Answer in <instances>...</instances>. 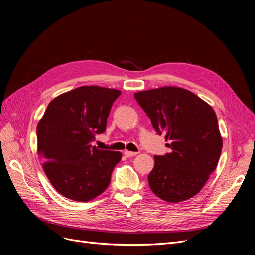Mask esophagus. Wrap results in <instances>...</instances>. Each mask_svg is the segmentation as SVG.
<instances>
[{
	"label": "esophagus",
	"instance_id": "esophagus-1",
	"mask_svg": "<svg viewBox=\"0 0 255 255\" xmlns=\"http://www.w3.org/2000/svg\"><path fill=\"white\" fill-rule=\"evenodd\" d=\"M123 154H125V155H126L127 157H133V156H135V155H136L137 152H130V151L126 150V151H125V153H123Z\"/></svg>",
	"mask_w": 255,
	"mask_h": 255
}]
</instances>
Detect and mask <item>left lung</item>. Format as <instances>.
Listing matches in <instances>:
<instances>
[{"instance_id": "8db88e82", "label": "left lung", "mask_w": 255, "mask_h": 255, "mask_svg": "<svg viewBox=\"0 0 255 255\" xmlns=\"http://www.w3.org/2000/svg\"><path fill=\"white\" fill-rule=\"evenodd\" d=\"M135 99L171 149L154 156L148 176L151 190L170 203L196 196L217 167L222 150L212 106L189 90L171 86L136 92Z\"/></svg>"}]
</instances>
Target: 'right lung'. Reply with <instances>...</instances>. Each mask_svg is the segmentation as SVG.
Masks as SVG:
<instances>
[{"label": "right lung", "instance_id": "1", "mask_svg": "<svg viewBox=\"0 0 255 255\" xmlns=\"http://www.w3.org/2000/svg\"><path fill=\"white\" fill-rule=\"evenodd\" d=\"M117 89L82 86L53 99L37 126L38 154L49 181L60 195L79 202L95 199L107 188L121 159L118 151L92 146L106 121Z\"/></svg>", "mask_w": 255, "mask_h": 255}]
</instances>
